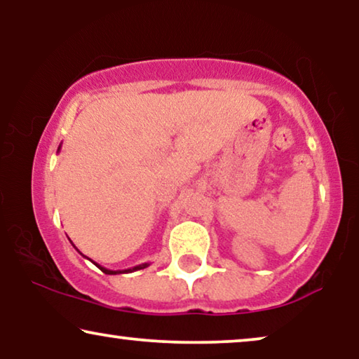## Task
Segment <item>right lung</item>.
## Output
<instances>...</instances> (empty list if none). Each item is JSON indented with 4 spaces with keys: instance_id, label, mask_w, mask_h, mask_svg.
<instances>
[{
    "instance_id": "right-lung-1",
    "label": "right lung",
    "mask_w": 359,
    "mask_h": 359,
    "mask_svg": "<svg viewBox=\"0 0 359 359\" xmlns=\"http://www.w3.org/2000/svg\"><path fill=\"white\" fill-rule=\"evenodd\" d=\"M58 150H60V147H58ZM93 262V259H91ZM95 263V262H93ZM97 268L101 269L102 273H106V274H122V273H134V271H139V269H144V268H147L149 266V263H142V264H137V266H134V268H129V269H117V271H112V269H107V268H104V266H101V264H97V263H95Z\"/></svg>"
}]
</instances>
